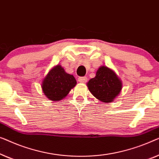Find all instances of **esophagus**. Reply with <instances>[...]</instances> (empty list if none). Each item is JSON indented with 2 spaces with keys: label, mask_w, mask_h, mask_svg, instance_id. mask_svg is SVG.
<instances>
[{
  "label": "esophagus",
  "mask_w": 159,
  "mask_h": 159,
  "mask_svg": "<svg viewBox=\"0 0 159 159\" xmlns=\"http://www.w3.org/2000/svg\"><path fill=\"white\" fill-rule=\"evenodd\" d=\"M79 81L80 83L85 84V83L87 82V78L86 77H80V78H79Z\"/></svg>",
  "instance_id": "34e87169"
}]
</instances>
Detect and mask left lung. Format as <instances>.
Listing matches in <instances>:
<instances>
[{
    "label": "left lung",
    "instance_id": "8db88e82",
    "mask_svg": "<svg viewBox=\"0 0 159 159\" xmlns=\"http://www.w3.org/2000/svg\"><path fill=\"white\" fill-rule=\"evenodd\" d=\"M89 90L99 101L104 103L113 102L122 88L121 80L117 74L107 66H101L96 76L87 83Z\"/></svg>",
    "mask_w": 159,
    "mask_h": 159
}]
</instances>
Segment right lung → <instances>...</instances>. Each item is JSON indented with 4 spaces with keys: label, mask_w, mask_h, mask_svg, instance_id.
<instances>
[{
    "label": "right lung",
    "mask_w": 159,
    "mask_h": 159,
    "mask_svg": "<svg viewBox=\"0 0 159 159\" xmlns=\"http://www.w3.org/2000/svg\"><path fill=\"white\" fill-rule=\"evenodd\" d=\"M76 84L74 76L67 73L61 66L57 65L44 77L42 89L48 99L51 101H59L66 97Z\"/></svg>",
    "instance_id": "obj_1"
}]
</instances>
